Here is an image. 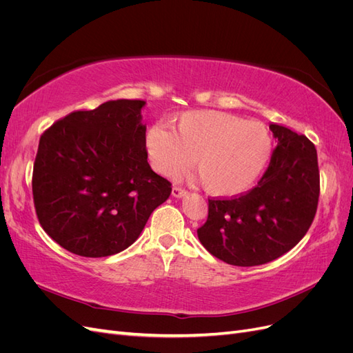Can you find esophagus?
I'll use <instances>...</instances> for the list:
<instances>
[{"mask_svg": "<svg viewBox=\"0 0 353 353\" xmlns=\"http://www.w3.org/2000/svg\"><path fill=\"white\" fill-rule=\"evenodd\" d=\"M188 193L185 190H183V188H179V187H172V196L175 197V199H183V197H185Z\"/></svg>", "mask_w": 353, "mask_h": 353, "instance_id": "1", "label": "esophagus"}]
</instances>
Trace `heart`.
<instances>
[{
	"mask_svg": "<svg viewBox=\"0 0 353 353\" xmlns=\"http://www.w3.org/2000/svg\"><path fill=\"white\" fill-rule=\"evenodd\" d=\"M175 132L154 125L145 134V150L159 174L174 176L191 165L203 187L215 197L248 191L271 157L272 138L263 123L218 110L179 114Z\"/></svg>",
	"mask_w": 353,
	"mask_h": 353,
	"instance_id": "1",
	"label": "heart"
}]
</instances>
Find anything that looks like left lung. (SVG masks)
I'll use <instances>...</instances> for the list:
<instances>
[{
    "label": "left lung",
    "mask_w": 353,
    "mask_h": 353,
    "mask_svg": "<svg viewBox=\"0 0 353 353\" xmlns=\"http://www.w3.org/2000/svg\"><path fill=\"white\" fill-rule=\"evenodd\" d=\"M276 140L266 172L253 190L231 200H209L197 230L200 243L218 259L256 266L280 258L303 239L319 197L315 145L305 135L271 123Z\"/></svg>",
    "instance_id": "left-lung-1"
}]
</instances>
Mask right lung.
Returning <instances> with one entry per match:
<instances>
[{"mask_svg":"<svg viewBox=\"0 0 353 353\" xmlns=\"http://www.w3.org/2000/svg\"><path fill=\"white\" fill-rule=\"evenodd\" d=\"M143 100L73 112L42 134L32 191L41 227L74 254L104 258L140 237L172 187L147 162Z\"/></svg>","mask_w":353,"mask_h":353,"instance_id":"1","label":"right lung"}]
</instances>
